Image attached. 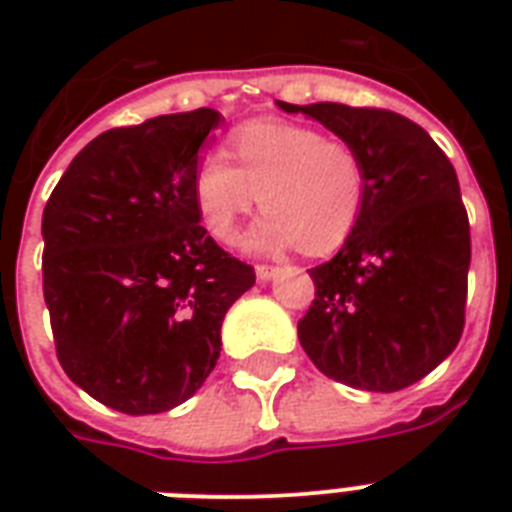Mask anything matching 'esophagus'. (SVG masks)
<instances>
[{
  "label": "esophagus",
  "mask_w": 512,
  "mask_h": 512,
  "mask_svg": "<svg viewBox=\"0 0 512 512\" xmlns=\"http://www.w3.org/2000/svg\"><path fill=\"white\" fill-rule=\"evenodd\" d=\"M279 271H281L279 265H257V268H255L257 279H260V281L273 279V276H276V273H279Z\"/></svg>",
  "instance_id": "34e87169"
}]
</instances>
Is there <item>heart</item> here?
Wrapping results in <instances>:
<instances>
[{
	"label": "heart",
	"mask_w": 512,
	"mask_h": 512,
	"mask_svg": "<svg viewBox=\"0 0 512 512\" xmlns=\"http://www.w3.org/2000/svg\"><path fill=\"white\" fill-rule=\"evenodd\" d=\"M233 164L209 151L193 172V199L209 233L239 239V220L263 207L252 233L263 249L300 247L327 255L348 239L364 209L366 170L358 148L281 119H252L228 138Z\"/></svg>",
	"instance_id": "1"
}]
</instances>
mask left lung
Segmentation results:
<instances>
[{
	"instance_id": "obj_1",
	"label": "left lung",
	"mask_w": 512,
	"mask_h": 512,
	"mask_svg": "<svg viewBox=\"0 0 512 512\" xmlns=\"http://www.w3.org/2000/svg\"><path fill=\"white\" fill-rule=\"evenodd\" d=\"M279 106L350 140L366 170L356 228L308 271L316 297L297 321L300 345L350 388H409L457 348L465 327L470 223L457 172L420 124L388 108Z\"/></svg>"
}]
</instances>
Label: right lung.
I'll use <instances>...</instances> for the list:
<instances>
[{"label": "right lung", "mask_w": 512, "mask_h": 512, "mask_svg": "<svg viewBox=\"0 0 512 512\" xmlns=\"http://www.w3.org/2000/svg\"><path fill=\"white\" fill-rule=\"evenodd\" d=\"M212 108L114 127L74 156L42 215V287L63 372L124 414L201 388L255 268L215 244L193 199Z\"/></svg>", "instance_id": "right-lung-1"}]
</instances>
